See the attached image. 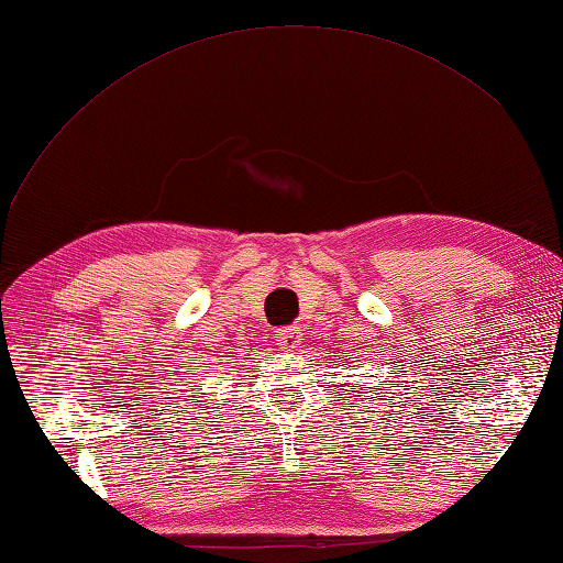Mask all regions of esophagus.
<instances>
[{"label":"esophagus","instance_id":"34e87169","mask_svg":"<svg viewBox=\"0 0 563 563\" xmlns=\"http://www.w3.org/2000/svg\"><path fill=\"white\" fill-rule=\"evenodd\" d=\"M275 340L282 350H294L302 340V331L298 327H284L275 331Z\"/></svg>","mask_w":563,"mask_h":563}]
</instances>
